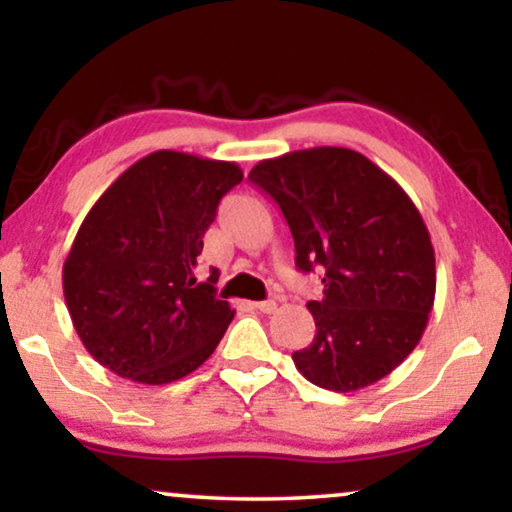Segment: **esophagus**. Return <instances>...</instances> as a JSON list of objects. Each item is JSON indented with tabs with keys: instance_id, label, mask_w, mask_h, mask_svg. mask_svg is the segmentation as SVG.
<instances>
[{
	"instance_id": "esophagus-1",
	"label": "esophagus",
	"mask_w": 512,
	"mask_h": 512,
	"mask_svg": "<svg viewBox=\"0 0 512 512\" xmlns=\"http://www.w3.org/2000/svg\"><path fill=\"white\" fill-rule=\"evenodd\" d=\"M254 307H256L258 312L270 314V312L277 310V303H275V300H261V303H254Z\"/></svg>"
}]
</instances>
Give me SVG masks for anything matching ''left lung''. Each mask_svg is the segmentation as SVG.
<instances>
[{"label": "left lung", "mask_w": 512, "mask_h": 512, "mask_svg": "<svg viewBox=\"0 0 512 512\" xmlns=\"http://www.w3.org/2000/svg\"><path fill=\"white\" fill-rule=\"evenodd\" d=\"M249 179L282 209L298 270L324 268L317 333L293 363L321 389L356 391L401 366L436 298V254L408 193L359 151L314 146L261 160Z\"/></svg>", "instance_id": "left-lung-1"}]
</instances>
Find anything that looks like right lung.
I'll use <instances>...</instances> for the list:
<instances>
[{
  "instance_id": "add662e5",
  "label": "right lung",
  "mask_w": 512,
  "mask_h": 512,
  "mask_svg": "<svg viewBox=\"0 0 512 512\" xmlns=\"http://www.w3.org/2000/svg\"><path fill=\"white\" fill-rule=\"evenodd\" d=\"M228 160L153 151L90 207L62 265L83 347L118 377L170 384L191 375L235 317L195 279L219 200L242 181Z\"/></svg>"
}]
</instances>
